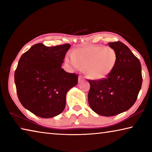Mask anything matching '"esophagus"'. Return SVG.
Listing matches in <instances>:
<instances>
[{
    "label": "esophagus",
    "mask_w": 152,
    "mask_h": 152,
    "mask_svg": "<svg viewBox=\"0 0 152 152\" xmlns=\"http://www.w3.org/2000/svg\"><path fill=\"white\" fill-rule=\"evenodd\" d=\"M82 80H84V78H83V77L80 76L78 77V82H81Z\"/></svg>",
    "instance_id": "obj_1"
}]
</instances>
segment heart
Here are the masks:
<instances>
[{"label":"heart","instance_id":"1","mask_svg":"<svg viewBox=\"0 0 152 152\" xmlns=\"http://www.w3.org/2000/svg\"><path fill=\"white\" fill-rule=\"evenodd\" d=\"M117 55L114 49L102 46H87L77 49L72 55H68L66 61L76 70L84 69L90 78H106L115 68Z\"/></svg>","mask_w":152,"mask_h":152}]
</instances>
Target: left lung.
I'll return each instance as SVG.
<instances>
[{
    "mask_svg": "<svg viewBox=\"0 0 152 152\" xmlns=\"http://www.w3.org/2000/svg\"><path fill=\"white\" fill-rule=\"evenodd\" d=\"M109 45L117 55L115 68L106 78L88 80L90 107L104 117L115 116L129 109L142 84L141 63L130 49L121 42L109 43Z\"/></svg>",
    "mask_w": 152,
    "mask_h": 152,
    "instance_id": "8db88e82",
    "label": "left lung"
}]
</instances>
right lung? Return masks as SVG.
Returning <instances> with one entry per match:
<instances>
[{"mask_svg": "<svg viewBox=\"0 0 152 152\" xmlns=\"http://www.w3.org/2000/svg\"><path fill=\"white\" fill-rule=\"evenodd\" d=\"M67 43L47 47L33 45L21 56L15 72L17 96L21 104L42 118H51L65 109L69 90L78 84V75L61 68Z\"/></svg>", "mask_w": 152, "mask_h": 152, "instance_id": "add662e5", "label": "right lung"}]
</instances>
